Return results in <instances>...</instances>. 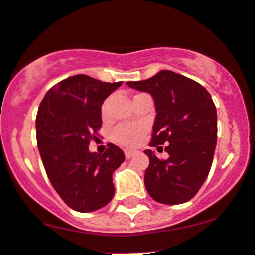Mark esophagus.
<instances>
[{
    "label": "esophagus",
    "mask_w": 255,
    "mask_h": 255,
    "mask_svg": "<svg viewBox=\"0 0 255 255\" xmlns=\"http://www.w3.org/2000/svg\"><path fill=\"white\" fill-rule=\"evenodd\" d=\"M134 155H135V151H133V150H125L126 158H130Z\"/></svg>",
    "instance_id": "obj_1"
}]
</instances>
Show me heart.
I'll use <instances>...</instances> for the list:
<instances>
[{"label":"heart","instance_id":"b5f03b06","mask_svg":"<svg viewBox=\"0 0 255 255\" xmlns=\"http://www.w3.org/2000/svg\"><path fill=\"white\" fill-rule=\"evenodd\" d=\"M145 127L138 123H125L114 128L113 139L123 146H135L141 140Z\"/></svg>","mask_w":255,"mask_h":255}]
</instances>
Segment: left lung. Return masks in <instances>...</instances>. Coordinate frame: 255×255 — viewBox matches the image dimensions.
I'll return each instance as SVG.
<instances>
[{
  "mask_svg": "<svg viewBox=\"0 0 255 255\" xmlns=\"http://www.w3.org/2000/svg\"><path fill=\"white\" fill-rule=\"evenodd\" d=\"M126 85L149 93L155 103L151 146L169 144L164 149L167 159L144 151L150 159L144 178L147 192L163 205L187 202L203 185L214 157L218 126L211 94L196 81L169 70Z\"/></svg>",
  "mask_w": 255,
  "mask_h": 255,
  "instance_id": "1",
  "label": "left lung"
}]
</instances>
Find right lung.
I'll return each mask as SVG.
<instances>
[{
    "label": "right lung",
    "mask_w": 255,
    "mask_h": 255,
    "mask_svg": "<svg viewBox=\"0 0 255 255\" xmlns=\"http://www.w3.org/2000/svg\"><path fill=\"white\" fill-rule=\"evenodd\" d=\"M122 82L76 75L50 88L36 117L37 146L50 184L74 211L88 213L113 200V173L125 153L109 144L103 155L89 141L102 126V105Z\"/></svg>",
    "instance_id": "1"
}]
</instances>
